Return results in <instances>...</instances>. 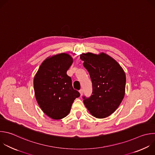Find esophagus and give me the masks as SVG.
Returning <instances> with one entry per match:
<instances>
[{"label":"esophagus","instance_id":"esophagus-1","mask_svg":"<svg viewBox=\"0 0 155 155\" xmlns=\"http://www.w3.org/2000/svg\"><path fill=\"white\" fill-rule=\"evenodd\" d=\"M79 92H80V96H82L83 94V89H80L79 91Z\"/></svg>","mask_w":155,"mask_h":155}]
</instances>
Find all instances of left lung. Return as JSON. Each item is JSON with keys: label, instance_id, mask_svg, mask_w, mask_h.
<instances>
[{"label": "left lung", "instance_id": "obj_1", "mask_svg": "<svg viewBox=\"0 0 155 155\" xmlns=\"http://www.w3.org/2000/svg\"><path fill=\"white\" fill-rule=\"evenodd\" d=\"M92 83V94L83 97L89 113L96 118L110 116L119 107L125 96L126 75L120 64L108 55L87 52L80 55Z\"/></svg>", "mask_w": 155, "mask_h": 155}]
</instances>
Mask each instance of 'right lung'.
Here are the masks:
<instances>
[{
    "label": "right lung",
    "mask_w": 155,
    "mask_h": 155,
    "mask_svg": "<svg viewBox=\"0 0 155 155\" xmlns=\"http://www.w3.org/2000/svg\"><path fill=\"white\" fill-rule=\"evenodd\" d=\"M73 63L68 54L47 58L41 64L33 80L35 95L42 111L49 117L59 120L67 116L80 93L74 89L67 71Z\"/></svg>",
    "instance_id": "add662e5"
}]
</instances>
